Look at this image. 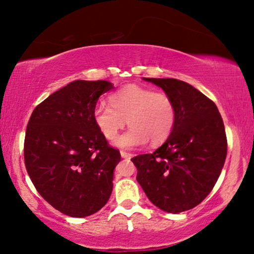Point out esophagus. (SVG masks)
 Instances as JSON below:
<instances>
[{
	"label": "esophagus",
	"mask_w": 254,
	"mask_h": 254,
	"mask_svg": "<svg viewBox=\"0 0 254 254\" xmlns=\"http://www.w3.org/2000/svg\"><path fill=\"white\" fill-rule=\"evenodd\" d=\"M120 155H122V157H123V158H127V159L131 158V156H132V155H131L130 153L124 152V150H122V152H120Z\"/></svg>",
	"instance_id": "34e87169"
}]
</instances>
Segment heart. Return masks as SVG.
<instances>
[{"label":"heart","instance_id":"1","mask_svg":"<svg viewBox=\"0 0 254 254\" xmlns=\"http://www.w3.org/2000/svg\"><path fill=\"white\" fill-rule=\"evenodd\" d=\"M98 129L107 139L115 138L126 125L130 128L114 141L120 148L132 149L165 141L172 134L176 120L173 100L163 92L130 84L110 96V104L101 101L92 111Z\"/></svg>","mask_w":254,"mask_h":254}]
</instances>
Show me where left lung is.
Here are the masks:
<instances>
[{
  "instance_id": "8db88e82",
  "label": "left lung",
  "mask_w": 254,
  "mask_h": 254,
  "mask_svg": "<svg viewBox=\"0 0 254 254\" xmlns=\"http://www.w3.org/2000/svg\"><path fill=\"white\" fill-rule=\"evenodd\" d=\"M162 88L175 105L172 134L152 154L131 158L137 182L155 206L181 213L198 205L214 188L228 143L216 105L188 82L143 78Z\"/></svg>"
}]
</instances>
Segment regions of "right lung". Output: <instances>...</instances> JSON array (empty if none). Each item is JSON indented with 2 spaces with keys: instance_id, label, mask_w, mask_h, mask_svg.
<instances>
[{
  "instance_id": "add662e5",
  "label": "right lung",
  "mask_w": 254,
  "mask_h": 254,
  "mask_svg": "<svg viewBox=\"0 0 254 254\" xmlns=\"http://www.w3.org/2000/svg\"><path fill=\"white\" fill-rule=\"evenodd\" d=\"M114 84L75 80L35 107L28 123L24 162L39 194L72 217L93 214L113 192L120 162L92 118L99 97Z\"/></svg>"
}]
</instances>
